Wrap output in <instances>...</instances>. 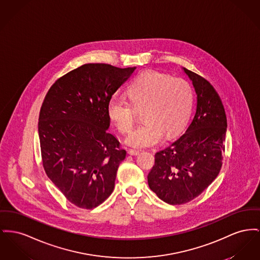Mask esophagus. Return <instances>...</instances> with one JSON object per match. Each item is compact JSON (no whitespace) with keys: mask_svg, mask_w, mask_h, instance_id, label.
Segmentation results:
<instances>
[{"mask_svg":"<svg viewBox=\"0 0 260 260\" xmlns=\"http://www.w3.org/2000/svg\"><path fill=\"white\" fill-rule=\"evenodd\" d=\"M127 153L129 154V155H134V156H137L139 154V151L138 150H136V149H129Z\"/></svg>","mask_w":260,"mask_h":260,"instance_id":"esophagus-1","label":"esophagus"}]
</instances>
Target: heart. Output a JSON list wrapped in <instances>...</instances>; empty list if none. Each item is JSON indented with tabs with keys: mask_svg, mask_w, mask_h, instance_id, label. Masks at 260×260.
I'll list each match as a JSON object with an SVG mask.
<instances>
[{
	"mask_svg": "<svg viewBox=\"0 0 260 260\" xmlns=\"http://www.w3.org/2000/svg\"><path fill=\"white\" fill-rule=\"evenodd\" d=\"M129 100L112 96L107 114L122 134H128L137 120L138 110L144 108L145 120L126 139L131 146L143 148L179 135L189 120L193 106V90L183 78H173L157 71H146L136 77L127 88Z\"/></svg>",
	"mask_w": 260,
	"mask_h": 260,
	"instance_id": "heart-1",
	"label": "heart"
}]
</instances>
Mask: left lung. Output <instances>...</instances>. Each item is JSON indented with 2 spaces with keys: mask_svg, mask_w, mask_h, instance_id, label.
<instances>
[{
  "mask_svg": "<svg viewBox=\"0 0 260 260\" xmlns=\"http://www.w3.org/2000/svg\"><path fill=\"white\" fill-rule=\"evenodd\" d=\"M197 92V110L185 133L155 154L148 185L172 205L191 201L216 179L222 164L227 118L222 100L204 77L183 69Z\"/></svg>",
  "mask_w": 260,
  "mask_h": 260,
  "instance_id": "left-lung-1",
  "label": "left lung"
}]
</instances>
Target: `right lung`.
Instances as JSON below:
<instances>
[{"label": "right lung", "instance_id": "obj_1", "mask_svg": "<svg viewBox=\"0 0 260 260\" xmlns=\"http://www.w3.org/2000/svg\"><path fill=\"white\" fill-rule=\"evenodd\" d=\"M135 70L85 63L58 78L44 98L38 122L42 165L78 208H95L114 190L126 152L107 132L108 101Z\"/></svg>", "mask_w": 260, "mask_h": 260}]
</instances>
